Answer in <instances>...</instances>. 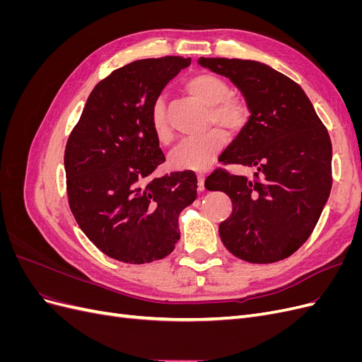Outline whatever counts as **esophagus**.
<instances>
[{
    "mask_svg": "<svg viewBox=\"0 0 362 362\" xmlns=\"http://www.w3.org/2000/svg\"><path fill=\"white\" fill-rule=\"evenodd\" d=\"M204 182H205V177L202 173H199L198 175V187H199V190L202 192V190H205V185H204Z\"/></svg>",
    "mask_w": 362,
    "mask_h": 362,
    "instance_id": "34e87169",
    "label": "esophagus"
}]
</instances>
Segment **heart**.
<instances>
[{
  "label": "heart",
  "instance_id": "heart-1",
  "mask_svg": "<svg viewBox=\"0 0 362 362\" xmlns=\"http://www.w3.org/2000/svg\"><path fill=\"white\" fill-rule=\"evenodd\" d=\"M184 87L194 100L210 107L206 127L217 125L229 133H237L246 125L249 119L247 105L231 93V87L221 76L210 72H198L185 80ZM151 127L158 144H170L173 131L163 100H157L151 107ZM221 128H211L198 137L181 141L170 152V168L177 170H205L226 144V136Z\"/></svg>",
  "mask_w": 362,
  "mask_h": 362
}]
</instances>
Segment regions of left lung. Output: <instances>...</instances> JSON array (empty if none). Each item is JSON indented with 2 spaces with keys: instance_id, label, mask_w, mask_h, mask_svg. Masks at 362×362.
<instances>
[{
  "instance_id": "obj_1",
  "label": "left lung",
  "mask_w": 362,
  "mask_h": 362,
  "mask_svg": "<svg viewBox=\"0 0 362 362\" xmlns=\"http://www.w3.org/2000/svg\"><path fill=\"white\" fill-rule=\"evenodd\" d=\"M204 68L231 80L245 96L249 120L221 161L255 168L254 178L217 169L206 190H221L233 213L218 225L226 249L257 264L298 250L319 221L332 187V145L302 87L264 63L205 59Z\"/></svg>"
}]
</instances>
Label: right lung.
<instances>
[{
	"instance_id": "right-lung-1",
	"label": "right lung",
	"mask_w": 362,
	"mask_h": 362,
	"mask_svg": "<svg viewBox=\"0 0 362 362\" xmlns=\"http://www.w3.org/2000/svg\"><path fill=\"white\" fill-rule=\"evenodd\" d=\"M192 59H145L113 71L87 98L64 151L71 211L105 255L129 264L168 257L180 240L178 216L196 199L192 170L149 178L163 151L151 107Z\"/></svg>"
}]
</instances>
